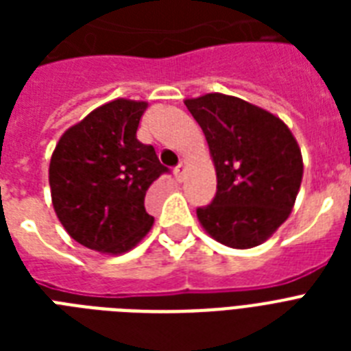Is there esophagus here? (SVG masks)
<instances>
[{"mask_svg":"<svg viewBox=\"0 0 351 351\" xmlns=\"http://www.w3.org/2000/svg\"><path fill=\"white\" fill-rule=\"evenodd\" d=\"M184 173H186V162H180V164H178V165H176V167H175L176 180H178V182L184 180Z\"/></svg>","mask_w":351,"mask_h":351,"instance_id":"esophagus-1","label":"esophagus"}]
</instances>
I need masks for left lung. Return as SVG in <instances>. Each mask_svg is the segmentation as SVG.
I'll list each match as a JSON object with an SVG mask.
<instances>
[{"label":"left lung","instance_id":"left-lung-1","mask_svg":"<svg viewBox=\"0 0 351 351\" xmlns=\"http://www.w3.org/2000/svg\"><path fill=\"white\" fill-rule=\"evenodd\" d=\"M202 127L217 169V193L197 208L204 230L220 244L247 250L288 219L302 182V156L286 123L234 96L184 101Z\"/></svg>","mask_w":351,"mask_h":351}]
</instances>
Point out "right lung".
<instances>
[{
    "label": "right lung",
    "mask_w": 351,
    "mask_h": 351,
    "mask_svg": "<svg viewBox=\"0 0 351 351\" xmlns=\"http://www.w3.org/2000/svg\"><path fill=\"white\" fill-rule=\"evenodd\" d=\"M145 101L114 100L65 131L49 167L52 206L76 242L125 253L151 230L145 193L169 173L153 145L136 138Z\"/></svg>",
    "instance_id": "right-lung-1"
}]
</instances>
